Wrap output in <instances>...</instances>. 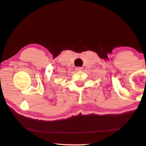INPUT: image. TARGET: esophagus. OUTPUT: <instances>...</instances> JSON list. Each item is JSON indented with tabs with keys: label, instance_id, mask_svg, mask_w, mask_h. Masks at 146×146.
<instances>
[{
	"label": "esophagus",
	"instance_id": "1",
	"mask_svg": "<svg viewBox=\"0 0 146 146\" xmlns=\"http://www.w3.org/2000/svg\"><path fill=\"white\" fill-rule=\"evenodd\" d=\"M82 70V67H76L75 68V70L76 71H81Z\"/></svg>",
	"mask_w": 146,
	"mask_h": 146
}]
</instances>
